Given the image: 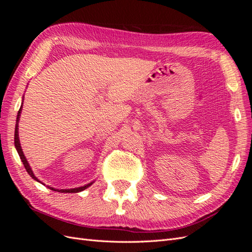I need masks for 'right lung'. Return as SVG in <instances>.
<instances>
[{
	"instance_id": "add662e5",
	"label": "right lung",
	"mask_w": 252,
	"mask_h": 252,
	"mask_svg": "<svg viewBox=\"0 0 252 252\" xmlns=\"http://www.w3.org/2000/svg\"><path fill=\"white\" fill-rule=\"evenodd\" d=\"M23 100H24V97H23ZM22 104H23V103H22ZM22 107H23V106H21V108H20V110H19V112H18V117H17L16 130H14V146H16V149H17L18 154H19V156H20L21 161L23 162V165H24L25 169H26V171L28 172V174H29L30 177H32L33 180L37 181L39 183H42V182L34 175V173H33V171H32V167H30V165H29V163H28V161H27V158H26L25 156H24V152H23L22 147H21V143H20V139H19V121H20V117H21ZM94 183V182H90V183H88V184L84 185V186L75 187V188H70V189H57V188H53V187H50V186H47V187H48L49 189L53 190V191H58V192H61V193H77V192L83 191V190H85L86 188H88L89 186L93 185ZM42 184H43V183H42ZM44 185H45V184H44Z\"/></svg>"
}]
</instances>
